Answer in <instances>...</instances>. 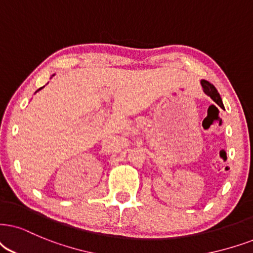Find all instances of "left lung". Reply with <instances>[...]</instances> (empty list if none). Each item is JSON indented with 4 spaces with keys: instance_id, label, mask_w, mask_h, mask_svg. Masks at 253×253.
<instances>
[{
    "instance_id": "8db88e82",
    "label": "left lung",
    "mask_w": 253,
    "mask_h": 253,
    "mask_svg": "<svg viewBox=\"0 0 253 253\" xmlns=\"http://www.w3.org/2000/svg\"><path fill=\"white\" fill-rule=\"evenodd\" d=\"M201 85H202V88H203L204 93H206L208 97L211 98L212 100L215 101L217 105H219L220 107H223L222 98H220L218 91H217L215 86H213L211 83H209L208 81H206V79H202V81H201Z\"/></svg>"
}]
</instances>
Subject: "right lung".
I'll list each match as a JSON object with an SVG mask.
<instances>
[{
  "label": "right lung",
  "mask_w": 253,
  "mask_h": 253,
  "mask_svg": "<svg viewBox=\"0 0 253 253\" xmlns=\"http://www.w3.org/2000/svg\"><path fill=\"white\" fill-rule=\"evenodd\" d=\"M52 76H55V75H52ZM42 88H43V87H41L40 89H42ZM40 89H37V91H36V92H38V91H40Z\"/></svg>",
  "instance_id": "1"
}]
</instances>
